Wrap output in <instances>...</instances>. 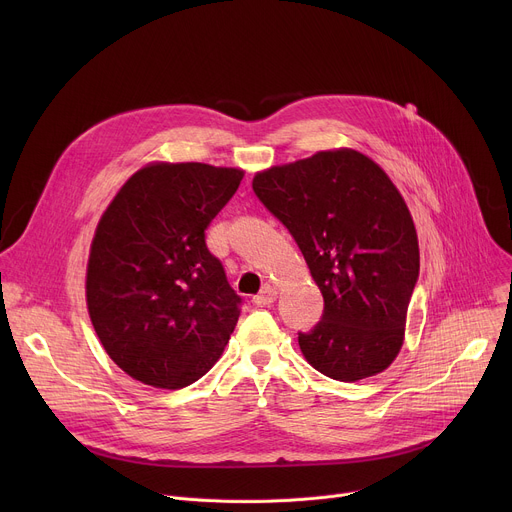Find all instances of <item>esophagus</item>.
<instances>
[{
	"instance_id": "obj_1",
	"label": "esophagus",
	"mask_w": 512,
	"mask_h": 512,
	"mask_svg": "<svg viewBox=\"0 0 512 512\" xmlns=\"http://www.w3.org/2000/svg\"><path fill=\"white\" fill-rule=\"evenodd\" d=\"M275 298H277V291L273 287H265L259 296L253 298V304L257 308H265V306H271L275 302Z\"/></svg>"
}]
</instances>
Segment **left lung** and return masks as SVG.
<instances>
[{"instance_id": "1", "label": "left lung", "mask_w": 512, "mask_h": 512, "mask_svg": "<svg viewBox=\"0 0 512 512\" xmlns=\"http://www.w3.org/2000/svg\"><path fill=\"white\" fill-rule=\"evenodd\" d=\"M253 192L298 243L324 312L298 332L308 362L334 381L385 371L403 344L419 279L413 218L389 176L354 150L269 168Z\"/></svg>"}]
</instances>
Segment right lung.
<instances>
[{
	"label": "right lung",
	"mask_w": 512,
	"mask_h": 512,
	"mask_svg": "<svg viewBox=\"0 0 512 512\" xmlns=\"http://www.w3.org/2000/svg\"><path fill=\"white\" fill-rule=\"evenodd\" d=\"M241 180L235 168L154 164L133 174L101 216L87 306L103 348L135 381L182 389L223 354L243 300L204 231Z\"/></svg>",
	"instance_id": "1"
}]
</instances>
